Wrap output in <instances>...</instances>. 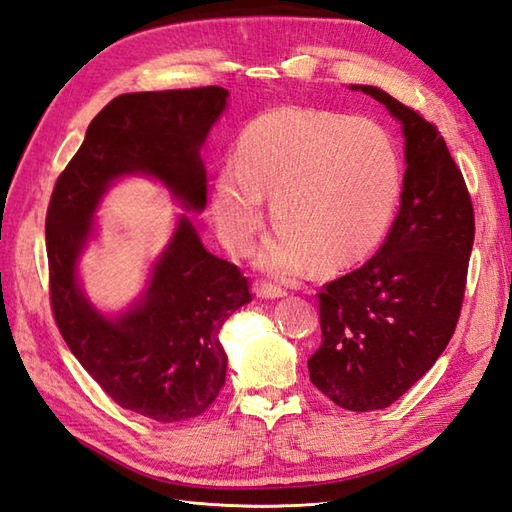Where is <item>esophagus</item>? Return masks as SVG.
Masks as SVG:
<instances>
[{
    "label": "esophagus",
    "mask_w": 512,
    "mask_h": 512,
    "mask_svg": "<svg viewBox=\"0 0 512 512\" xmlns=\"http://www.w3.org/2000/svg\"><path fill=\"white\" fill-rule=\"evenodd\" d=\"M254 293H256V298H260V300H276V298H285V295H287L285 289L271 285V282H256Z\"/></svg>",
    "instance_id": "obj_1"
}]
</instances>
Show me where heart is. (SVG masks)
Returning <instances> with one entry per match:
<instances>
[{
    "label": "heart",
    "mask_w": 512,
    "mask_h": 512,
    "mask_svg": "<svg viewBox=\"0 0 512 512\" xmlns=\"http://www.w3.org/2000/svg\"><path fill=\"white\" fill-rule=\"evenodd\" d=\"M403 170L392 138L366 118L282 107L238 135L234 164L214 179V217L225 245L245 254L271 197L278 232L258 265L300 276L313 260L342 269L368 258L390 230Z\"/></svg>",
    "instance_id": "1"
}]
</instances>
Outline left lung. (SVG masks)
I'll return each mask as SVG.
<instances>
[{
    "label": "left lung",
    "mask_w": 512,
    "mask_h": 512,
    "mask_svg": "<svg viewBox=\"0 0 512 512\" xmlns=\"http://www.w3.org/2000/svg\"><path fill=\"white\" fill-rule=\"evenodd\" d=\"M401 122L405 175L390 234L366 265L326 282L317 390L350 412L383 410L434 366L456 331L475 236L473 203L440 131L379 87L350 85Z\"/></svg>",
    "instance_id": "8db88e82"
}]
</instances>
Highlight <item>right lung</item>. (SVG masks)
<instances>
[{"label": "right lung", "instance_id": "right-lung-1", "mask_svg": "<svg viewBox=\"0 0 512 512\" xmlns=\"http://www.w3.org/2000/svg\"><path fill=\"white\" fill-rule=\"evenodd\" d=\"M227 89L195 87L113 98L52 190L45 217L50 304L72 355L124 410L157 423L199 416L217 399L227 370L221 326L252 302L236 265L203 247L179 217L149 287L129 311L102 315L78 282V258L113 179H160L188 210L206 208L201 146L227 105Z\"/></svg>", "mask_w": 512, "mask_h": 512}]
</instances>
